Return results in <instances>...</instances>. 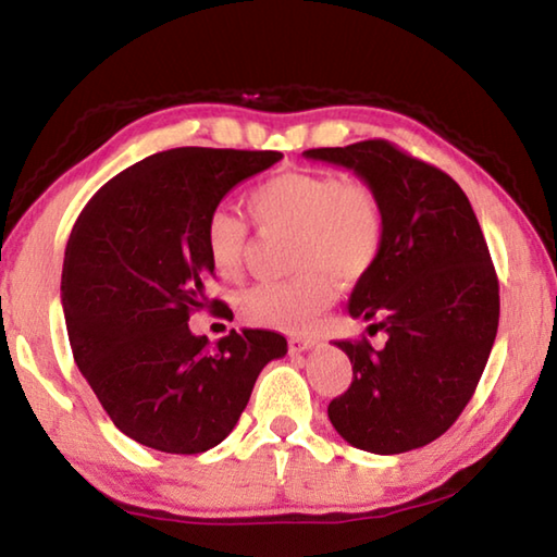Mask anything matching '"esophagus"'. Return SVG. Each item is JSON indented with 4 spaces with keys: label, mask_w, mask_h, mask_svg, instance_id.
<instances>
[{
    "label": "esophagus",
    "mask_w": 557,
    "mask_h": 557,
    "mask_svg": "<svg viewBox=\"0 0 557 557\" xmlns=\"http://www.w3.org/2000/svg\"><path fill=\"white\" fill-rule=\"evenodd\" d=\"M314 344H317V338H312V336H289L287 338L289 354H301V351H307V348H312Z\"/></svg>",
    "instance_id": "1"
}]
</instances>
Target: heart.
Returning <instances> with one entry per match:
<instances>
[{
    "mask_svg": "<svg viewBox=\"0 0 557 557\" xmlns=\"http://www.w3.org/2000/svg\"><path fill=\"white\" fill-rule=\"evenodd\" d=\"M250 219L262 233H292L289 262L297 275L270 280L243 292L240 317L252 326L307 332L336 299V277L356 282L381 258L383 203L375 188L338 172H287L256 186ZM211 268L238 277L250 250L243 215L215 209L203 225Z\"/></svg>",
    "mask_w": 557,
    "mask_h": 557,
    "instance_id": "heart-1",
    "label": "heart"
}]
</instances>
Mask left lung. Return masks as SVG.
<instances>
[{"label": "left lung", "mask_w": 557, "mask_h": 557, "mask_svg": "<svg viewBox=\"0 0 557 557\" xmlns=\"http://www.w3.org/2000/svg\"><path fill=\"white\" fill-rule=\"evenodd\" d=\"M371 184L385 215L381 258L356 282L348 314L373 319L336 346L354 366L329 420L348 445L400 455L430 445L467 408L498 329V277L467 194L388 139L307 149Z\"/></svg>", "instance_id": "8db88e82"}]
</instances>
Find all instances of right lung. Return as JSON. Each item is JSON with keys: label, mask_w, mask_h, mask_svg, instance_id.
<instances>
[{"label": "right lung", "mask_w": 557, "mask_h": 557, "mask_svg": "<svg viewBox=\"0 0 557 557\" xmlns=\"http://www.w3.org/2000/svg\"><path fill=\"white\" fill-rule=\"evenodd\" d=\"M280 152L176 147L98 188L63 260V312L75 363L120 432L169 455H199L235 428L252 385L287 338L231 329L211 346L188 319L231 312L206 297L203 225L243 178Z\"/></svg>", "instance_id": "1"}]
</instances>
